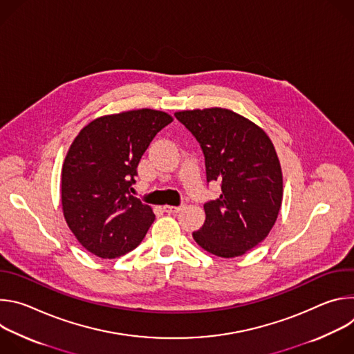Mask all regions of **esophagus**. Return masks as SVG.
I'll list each match as a JSON object with an SVG mask.
<instances>
[{"instance_id": "esophagus-1", "label": "esophagus", "mask_w": 354, "mask_h": 354, "mask_svg": "<svg viewBox=\"0 0 354 354\" xmlns=\"http://www.w3.org/2000/svg\"><path fill=\"white\" fill-rule=\"evenodd\" d=\"M182 209H183V206H164V212L168 213V214L179 213Z\"/></svg>"}]
</instances>
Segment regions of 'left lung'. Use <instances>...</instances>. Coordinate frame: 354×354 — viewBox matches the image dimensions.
<instances>
[{"instance_id": "1", "label": "left lung", "mask_w": 354, "mask_h": 354, "mask_svg": "<svg viewBox=\"0 0 354 354\" xmlns=\"http://www.w3.org/2000/svg\"><path fill=\"white\" fill-rule=\"evenodd\" d=\"M205 154L207 183L221 194L205 203L206 221L192 235L210 254L235 258L262 242L283 198V176L273 142L255 123L223 108L176 112Z\"/></svg>"}]
</instances>
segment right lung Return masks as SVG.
<instances>
[{"label":"right lung","mask_w":354,"mask_h":354,"mask_svg":"<svg viewBox=\"0 0 354 354\" xmlns=\"http://www.w3.org/2000/svg\"><path fill=\"white\" fill-rule=\"evenodd\" d=\"M172 118L138 109L97 118L73 141L62 171L64 218L91 254L113 259L133 250L156 216L131 196L138 162Z\"/></svg>","instance_id":"add662e5"}]
</instances>
